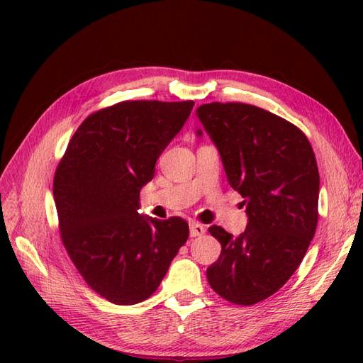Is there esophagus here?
I'll return each mask as SVG.
<instances>
[{"mask_svg":"<svg viewBox=\"0 0 363 363\" xmlns=\"http://www.w3.org/2000/svg\"><path fill=\"white\" fill-rule=\"evenodd\" d=\"M206 233V228L203 225H199V223L191 221L190 223V237H199Z\"/></svg>","mask_w":363,"mask_h":363,"instance_id":"esophagus-1","label":"esophagus"}]
</instances>
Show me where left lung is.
I'll return each instance as SVG.
<instances>
[{
  "label": "left lung",
  "instance_id": "1",
  "mask_svg": "<svg viewBox=\"0 0 363 363\" xmlns=\"http://www.w3.org/2000/svg\"><path fill=\"white\" fill-rule=\"evenodd\" d=\"M196 115L248 213L238 237L217 225L209 228L221 254L207 268V281L229 303L252 306L290 279L315 235L317 159L303 130L257 106L209 103Z\"/></svg>",
  "mask_w": 363,
  "mask_h": 363
}]
</instances>
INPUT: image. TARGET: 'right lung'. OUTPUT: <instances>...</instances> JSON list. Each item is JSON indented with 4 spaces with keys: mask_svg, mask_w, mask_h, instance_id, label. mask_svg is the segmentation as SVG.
Wrapping results in <instances>:
<instances>
[{
    "mask_svg": "<svg viewBox=\"0 0 363 363\" xmlns=\"http://www.w3.org/2000/svg\"><path fill=\"white\" fill-rule=\"evenodd\" d=\"M194 101H121L81 123L54 173L60 238L91 290L129 306L157 290L189 238L179 217L137 212L140 189Z\"/></svg>",
    "mask_w": 363,
    "mask_h": 363,
    "instance_id": "right-lung-1",
    "label": "right lung"
}]
</instances>
